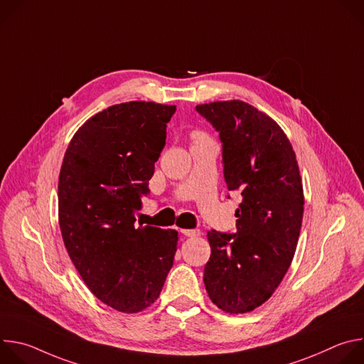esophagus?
Returning <instances> with one entry per match:
<instances>
[{"instance_id":"1","label":"esophagus","mask_w":364,"mask_h":364,"mask_svg":"<svg viewBox=\"0 0 364 364\" xmlns=\"http://www.w3.org/2000/svg\"><path fill=\"white\" fill-rule=\"evenodd\" d=\"M180 232L188 237H194V236H198L200 235V230L197 229H180Z\"/></svg>"}]
</instances>
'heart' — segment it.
Listing matches in <instances>:
<instances>
[{
  "instance_id": "obj_1",
  "label": "heart",
  "mask_w": 364,
  "mask_h": 364,
  "mask_svg": "<svg viewBox=\"0 0 364 364\" xmlns=\"http://www.w3.org/2000/svg\"><path fill=\"white\" fill-rule=\"evenodd\" d=\"M196 138H203L200 134H196Z\"/></svg>"
}]
</instances>
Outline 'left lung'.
<instances>
[{
    "label": "left lung",
    "mask_w": 364,
    "mask_h": 364,
    "mask_svg": "<svg viewBox=\"0 0 364 364\" xmlns=\"http://www.w3.org/2000/svg\"><path fill=\"white\" fill-rule=\"evenodd\" d=\"M219 132L230 191H242L236 233L207 232L204 285L225 313L245 314L271 298L296 249L304 191L295 152L281 127L243 100L196 107Z\"/></svg>",
    "instance_id": "8db88e82"
}]
</instances>
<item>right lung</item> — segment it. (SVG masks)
Wrapping results in <instances>:
<instances>
[{"label":"right lung","mask_w":364,"mask_h":364,"mask_svg":"<svg viewBox=\"0 0 364 364\" xmlns=\"http://www.w3.org/2000/svg\"><path fill=\"white\" fill-rule=\"evenodd\" d=\"M174 105L132 100L89 118L59 176V225L79 275L103 304L132 314L159 298L178 233L136 226Z\"/></svg>","instance_id":"add662e5"}]
</instances>
